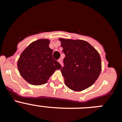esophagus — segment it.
Here are the masks:
<instances>
[{
	"label": "esophagus",
	"mask_w": 122,
	"mask_h": 122,
	"mask_svg": "<svg viewBox=\"0 0 122 122\" xmlns=\"http://www.w3.org/2000/svg\"><path fill=\"white\" fill-rule=\"evenodd\" d=\"M58 62H59V63H60V64L61 65H62V59H59V60H58Z\"/></svg>",
	"instance_id": "34e87169"
}]
</instances>
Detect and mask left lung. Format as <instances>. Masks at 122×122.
<instances>
[{"label":"left lung","mask_w":122,"mask_h":122,"mask_svg":"<svg viewBox=\"0 0 122 122\" xmlns=\"http://www.w3.org/2000/svg\"><path fill=\"white\" fill-rule=\"evenodd\" d=\"M59 40L65 54V66L61 70L65 85L76 92L92 86L101 71L98 52L86 41L62 38Z\"/></svg>","instance_id":"left-lung-1"}]
</instances>
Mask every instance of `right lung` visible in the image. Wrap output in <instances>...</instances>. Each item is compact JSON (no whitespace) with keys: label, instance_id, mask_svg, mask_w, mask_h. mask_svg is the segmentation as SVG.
Listing matches in <instances>:
<instances>
[{"label":"right lung","instance_id":"obj_1","mask_svg":"<svg viewBox=\"0 0 122 122\" xmlns=\"http://www.w3.org/2000/svg\"><path fill=\"white\" fill-rule=\"evenodd\" d=\"M49 39H39L31 43L21 54L17 62L18 71L24 80L33 86L48 82L56 70H60V63L52 57L53 50L49 48Z\"/></svg>","mask_w":122,"mask_h":122}]
</instances>
